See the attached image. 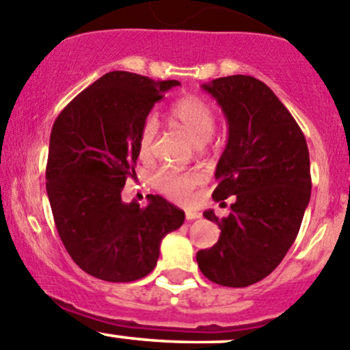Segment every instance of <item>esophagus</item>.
<instances>
[{
  "mask_svg": "<svg viewBox=\"0 0 350 350\" xmlns=\"http://www.w3.org/2000/svg\"><path fill=\"white\" fill-rule=\"evenodd\" d=\"M198 218H201V213H200V211H195V210H186V220H198Z\"/></svg>",
  "mask_w": 350,
  "mask_h": 350,
  "instance_id": "1",
  "label": "esophagus"
}]
</instances>
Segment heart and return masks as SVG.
<instances>
[{"label":"heart","mask_w":350,"mask_h":350,"mask_svg":"<svg viewBox=\"0 0 350 350\" xmlns=\"http://www.w3.org/2000/svg\"><path fill=\"white\" fill-rule=\"evenodd\" d=\"M169 116L172 123L185 130L189 139L196 144L206 142L213 135L215 125H217L213 107L206 100L193 96V94L174 101L169 109ZM157 133V120L154 116H147L139 133V154L144 161H149L152 157ZM203 172L200 171H178L172 167H161L154 172L152 186L171 200L188 201L193 191L203 183Z\"/></svg>","instance_id":"heart-1"}]
</instances>
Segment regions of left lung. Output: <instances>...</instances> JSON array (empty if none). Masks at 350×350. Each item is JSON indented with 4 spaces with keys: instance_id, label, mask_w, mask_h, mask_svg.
Returning a JSON list of instances; mask_svg holds the SVG:
<instances>
[{
    "instance_id": "left-lung-1",
    "label": "left lung",
    "mask_w": 350,
    "mask_h": 350,
    "mask_svg": "<svg viewBox=\"0 0 350 350\" xmlns=\"http://www.w3.org/2000/svg\"><path fill=\"white\" fill-rule=\"evenodd\" d=\"M228 123V140L217 164L215 201L235 196L230 215L203 217L221 234L198 250L204 278L245 288L269 276L299 232L312 193L305 135L276 94L252 76L218 77L203 84Z\"/></svg>"
}]
</instances>
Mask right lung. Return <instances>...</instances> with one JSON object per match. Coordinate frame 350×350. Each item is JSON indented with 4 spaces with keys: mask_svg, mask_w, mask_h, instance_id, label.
Returning a JSON list of instances; mask_svg holds the SVG:
<instances>
[{
    "mask_svg": "<svg viewBox=\"0 0 350 350\" xmlns=\"http://www.w3.org/2000/svg\"><path fill=\"white\" fill-rule=\"evenodd\" d=\"M179 81L113 70L77 94L55 118L45 179L59 237L74 262L109 283L147 276L185 211L159 195L123 203L135 176L144 120Z\"/></svg>",
    "mask_w": 350,
    "mask_h": 350,
    "instance_id": "1",
    "label": "right lung"
}]
</instances>
